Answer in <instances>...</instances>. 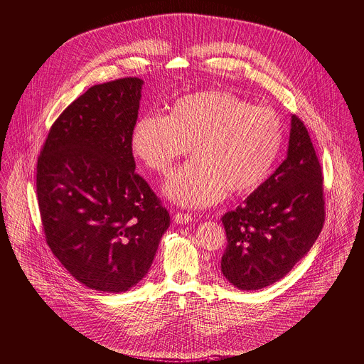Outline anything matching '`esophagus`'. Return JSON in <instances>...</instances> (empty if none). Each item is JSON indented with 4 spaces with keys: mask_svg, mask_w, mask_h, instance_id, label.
<instances>
[{
    "mask_svg": "<svg viewBox=\"0 0 364 364\" xmlns=\"http://www.w3.org/2000/svg\"><path fill=\"white\" fill-rule=\"evenodd\" d=\"M174 221L177 223V224H186V223H190L191 220H193V217H191V214H188V213H176L174 214Z\"/></svg>",
    "mask_w": 364,
    "mask_h": 364,
    "instance_id": "34e87169",
    "label": "esophagus"
}]
</instances>
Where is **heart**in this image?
<instances>
[{"label": "heart", "instance_id": "obj_1", "mask_svg": "<svg viewBox=\"0 0 364 364\" xmlns=\"http://www.w3.org/2000/svg\"><path fill=\"white\" fill-rule=\"evenodd\" d=\"M284 143L280 115L224 90L178 98L168 117L146 114L132 133L133 153L167 176L176 160L196 156L166 184V194L184 207H201L230 194H249L269 177Z\"/></svg>", "mask_w": 364, "mask_h": 364}]
</instances>
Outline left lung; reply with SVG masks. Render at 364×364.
Returning a JSON list of instances; mask_svg holds the SVG:
<instances>
[{"mask_svg": "<svg viewBox=\"0 0 364 364\" xmlns=\"http://www.w3.org/2000/svg\"><path fill=\"white\" fill-rule=\"evenodd\" d=\"M323 170L303 121L291 115L286 160L235 210L223 215V276L240 290L283 279L317 240L326 218Z\"/></svg>", "mask_w": 364, "mask_h": 364, "instance_id": "1", "label": "left lung"}]
</instances>
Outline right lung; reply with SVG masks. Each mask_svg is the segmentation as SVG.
Returning a JSON list of instances; mask_svg holds the SVG:
<instances>
[{
	"label": "right lung",
	"mask_w": 364,
	"mask_h": 364,
	"mask_svg": "<svg viewBox=\"0 0 364 364\" xmlns=\"http://www.w3.org/2000/svg\"><path fill=\"white\" fill-rule=\"evenodd\" d=\"M143 80L88 88L54 121L37 163L47 245L84 286L123 293L150 270L170 214L136 173Z\"/></svg>",
	"instance_id": "right-lung-1"
}]
</instances>
